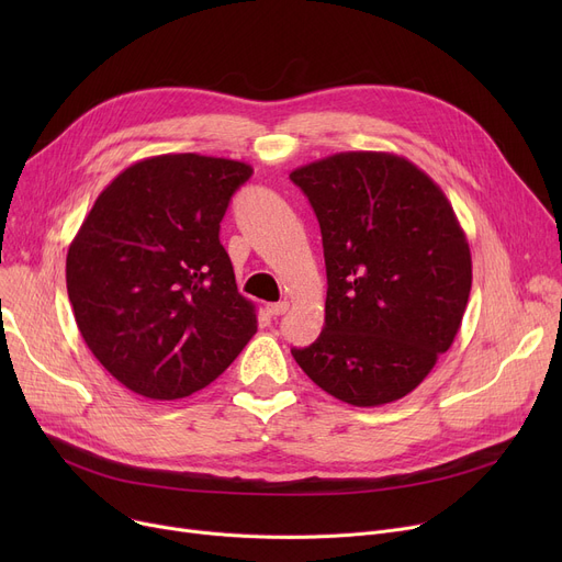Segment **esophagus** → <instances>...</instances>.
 Returning <instances> with one entry per match:
<instances>
[{"instance_id":"1","label":"esophagus","mask_w":562,"mask_h":562,"mask_svg":"<svg viewBox=\"0 0 562 562\" xmlns=\"http://www.w3.org/2000/svg\"><path fill=\"white\" fill-rule=\"evenodd\" d=\"M286 310H289V303H286V301H280V303H269V305H266V312H269L271 316H282Z\"/></svg>"}]
</instances>
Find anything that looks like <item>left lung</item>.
Segmentation results:
<instances>
[{
	"label": "left lung",
	"mask_w": 562,
	"mask_h": 562,
	"mask_svg": "<svg viewBox=\"0 0 562 562\" xmlns=\"http://www.w3.org/2000/svg\"><path fill=\"white\" fill-rule=\"evenodd\" d=\"M326 257V326L293 360L335 398L375 407L417 390L460 330L471 252L449 198L392 153H337L293 170Z\"/></svg>",
	"instance_id": "left-lung-1"
}]
</instances>
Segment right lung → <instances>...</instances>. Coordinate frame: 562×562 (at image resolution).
<instances>
[{"label": "right lung", "mask_w": 562, "mask_h": 562, "mask_svg": "<svg viewBox=\"0 0 562 562\" xmlns=\"http://www.w3.org/2000/svg\"><path fill=\"white\" fill-rule=\"evenodd\" d=\"M252 168L195 153L147 157L98 195L68 248L77 328L130 392L187 398L216 380L257 333L218 239Z\"/></svg>", "instance_id": "right-lung-1"}]
</instances>
